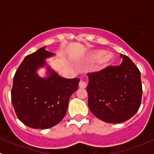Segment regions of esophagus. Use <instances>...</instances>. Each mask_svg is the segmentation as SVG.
Returning a JSON list of instances; mask_svg holds the SVG:
<instances>
[{
  "mask_svg": "<svg viewBox=\"0 0 154 154\" xmlns=\"http://www.w3.org/2000/svg\"><path fill=\"white\" fill-rule=\"evenodd\" d=\"M79 86H80V88H86V82L83 81V80H80V83H79Z\"/></svg>",
  "mask_w": 154,
  "mask_h": 154,
  "instance_id": "esophagus-1",
  "label": "esophagus"
}]
</instances>
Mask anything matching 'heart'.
Returning a JSON list of instances; mask_svg holds the SVG:
<instances>
[{"label": "heart", "mask_w": 154, "mask_h": 154, "mask_svg": "<svg viewBox=\"0 0 154 154\" xmlns=\"http://www.w3.org/2000/svg\"><path fill=\"white\" fill-rule=\"evenodd\" d=\"M88 59L90 60H95L94 70L100 71L108 66L113 59V54L109 51H102L99 50L91 51L88 55Z\"/></svg>", "instance_id": "heart-1"}]
</instances>
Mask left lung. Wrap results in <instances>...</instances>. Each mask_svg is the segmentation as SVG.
Masks as SVG:
<instances>
[{"mask_svg": "<svg viewBox=\"0 0 154 154\" xmlns=\"http://www.w3.org/2000/svg\"><path fill=\"white\" fill-rule=\"evenodd\" d=\"M120 66L88 73V105L103 122L122 123L133 117L141 105V73L128 57L121 54Z\"/></svg>", "mask_w": 154, "mask_h": 154, "instance_id": "8db88e82", "label": "left lung"}]
</instances>
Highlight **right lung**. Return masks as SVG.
<instances>
[{
	"mask_svg": "<svg viewBox=\"0 0 154 154\" xmlns=\"http://www.w3.org/2000/svg\"><path fill=\"white\" fill-rule=\"evenodd\" d=\"M45 46L27 55L13 78L11 97L19 120L34 129H48L60 123L67 112L71 94L78 88V78L66 79L48 65L46 59L55 54ZM47 68V77L37 71Z\"/></svg>",
	"mask_w": 154,
	"mask_h": 154,
	"instance_id": "add662e5",
	"label": "right lung"
}]
</instances>
